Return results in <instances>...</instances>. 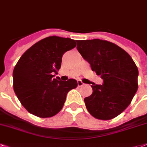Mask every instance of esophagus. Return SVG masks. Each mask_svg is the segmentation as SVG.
<instances>
[{
    "mask_svg": "<svg viewBox=\"0 0 147 147\" xmlns=\"http://www.w3.org/2000/svg\"><path fill=\"white\" fill-rule=\"evenodd\" d=\"M77 83H78V87H82V86L84 85V83H83L82 81H79V80L78 81Z\"/></svg>",
    "mask_w": 147,
    "mask_h": 147,
    "instance_id": "1",
    "label": "esophagus"
}]
</instances>
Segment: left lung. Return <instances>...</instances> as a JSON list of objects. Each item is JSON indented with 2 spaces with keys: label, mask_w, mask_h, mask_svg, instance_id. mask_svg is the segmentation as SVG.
Instances as JSON below:
<instances>
[{
  "label": "left lung",
  "mask_w": 147,
  "mask_h": 147,
  "mask_svg": "<svg viewBox=\"0 0 147 147\" xmlns=\"http://www.w3.org/2000/svg\"><path fill=\"white\" fill-rule=\"evenodd\" d=\"M77 50L103 80L93 84V93L84 98L86 108L97 119L109 120L121 114L131 102L138 88V69L120 47L100 39L77 41Z\"/></svg>",
  "instance_id": "left-lung-1"
}]
</instances>
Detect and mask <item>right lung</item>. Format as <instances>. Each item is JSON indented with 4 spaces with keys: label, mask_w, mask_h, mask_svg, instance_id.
<instances>
[{
    "label": "right lung",
    "mask_w": 147,
    "mask_h": 147,
    "mask_svg": "<svg viewBox=\"0 0 147 147\" xmlns=\"http://www.w3.org/2000/svg\"><path fill=\"white\" fill-rule=\"evenodd\" d=\"M76 46L75 40L51 36L32 45L13 69V90L26 110L40 118L52 117L63 108L76 79L53 78L61 67L63 55Z\"/></svg>",
    "instance_id": "right-lung-1"
}]
</instances>
